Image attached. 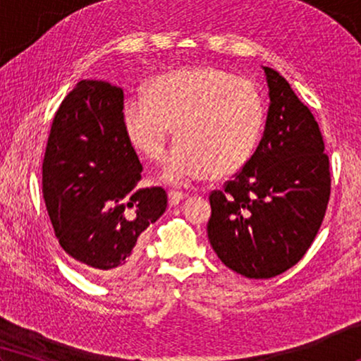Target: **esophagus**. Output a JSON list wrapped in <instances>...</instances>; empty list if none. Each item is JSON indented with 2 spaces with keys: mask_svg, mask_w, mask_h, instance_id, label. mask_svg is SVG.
Returning a JSON list of instances; mask_svg holds the SVG:
<instances>
[{
  "mask_svg": "<svg viewBox=\"0 0 361 361\" xmlns=\"http://www.w3.org/2000/svg\"><path fill=\"white\" fill-rule=\"evenodd\" d=\"M187 197H189V194H184V192L171 190L169 192V204L171 205H177V204H179V202L187 199Z\"/></svg>",
  "mask_w": 361,
  "mask_h": 361,
  "instance_id": "34e87169",
  "label": "esophagus"
}]
</instances>
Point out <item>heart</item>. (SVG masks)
I'll return each instance as SVG.
<instances>
[{"label": "heart", "instance_id": "obj_1", "mask_svg": "<svg viewBox=\"0 0 361 361\" xmlns=\"http://www.w3.org/2000/svg\"><path fill=\"white\" fill-rule=\"evenodd\" d=\"M128 141L161 162L171 136L162 180L189 184L207 176L226 177L248 164L264 125V103L256 87L221 68H176L152 77L145 95L123 105Z\"/></svg>", "mask_w": 361, "mask_h": 361}]
</instances>
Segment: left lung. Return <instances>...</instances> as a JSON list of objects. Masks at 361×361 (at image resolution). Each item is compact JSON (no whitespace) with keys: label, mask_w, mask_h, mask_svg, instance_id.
<instances>
[{"label":"left lung","mask_w":361,"mask_h":361,"mask_svg":"<svg viewBox=\"0 0 361 361\" xmlns=\"http://www.w3.org/2000/svg\"><path fill=\"white\" fill-rule=\"evenodd\" d=\"M269 108L258 147L224 190L210 194L209 241L250 279L274 278L305 255L330 197L322 133L289 82L263 67Z\"/></svg>","instance_id":"1"}]
</instances>
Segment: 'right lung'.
<instances>
[{"mask_svg":"<svg viewBox=\"0 0 361 361\" xmlns=\"http://www.w3.org/2000/svg\"><path fill=\"white\" fill-rule=\"evenodd\" d=\"M123 90L80 80L54 116L42 192L59 243L102 279L125 274L142 231L166 212L161 187L137 189L142 166L123 130Z\"/></svg>","mask_w":361,"mask_h":361,"instance_id":"add662e5","label":"right lung"}]
</instances>
